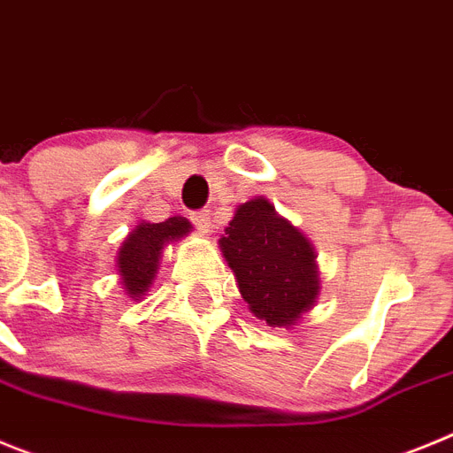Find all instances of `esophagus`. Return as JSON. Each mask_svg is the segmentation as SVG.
<instances>
[{
    "mask_svg": "<svg viewBox=\"0 0 453 453\" xmlns=\"http://www.w3.org/2000/svg\"><path fill=\"white\" fill-rule=\"evenodd\" d=\"M191 221H194V226L198 227V230L203 232H210L211 230V214L210 210H198L191 214Z\"/></svg>",
    "mask_w": 453,
    "mask_h": 453,
    "instance_id": "esophagus-1",
    "label": "esophagus"
}]
</instances>
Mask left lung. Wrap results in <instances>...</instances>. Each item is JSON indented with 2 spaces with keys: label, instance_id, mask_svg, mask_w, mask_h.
Segmentation results:
<instances>
[{
  "label": "left lung",
  "instance_id": "left-lung-1",
  "mask_svg": "<svg viewBox=\"0 0 453 453\" xmlns=\"http://www.w3.org/2000/svg\"><path fill=\"white\" fill-rule=\"evenodd\" d=\"M219 246L259 320L291 327L313 307L320 293L313 246L266 198L257 196L236 207Z\"/></svg>",
  "mask_w": 453,
  "mask_h": 453
}]
</instances>
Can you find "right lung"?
I'll return each instance as SVG.
<instances>
[{"instance_id":"1","label":"right lung","mask_w":453,"mask_h":453,"mask_svg":"<svg viewBox=\"0 0 453 453\" xmlns=\"http://www.w3.org/2000/svg\"><path fill=\"white\" fill-rule=\"evenodd\" d=\"M191 223L182 217H171L162 223H140L126 236L117 255V271L126 293L133 300L144 296L156 280L162 248L189 234Z\"/></svg>"}]
</instances>
